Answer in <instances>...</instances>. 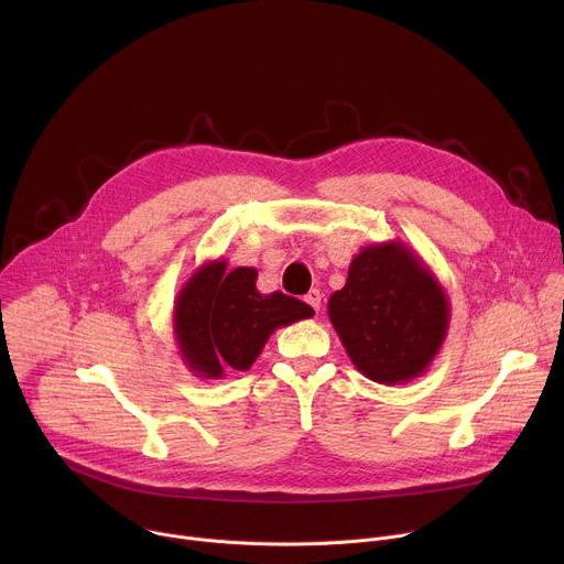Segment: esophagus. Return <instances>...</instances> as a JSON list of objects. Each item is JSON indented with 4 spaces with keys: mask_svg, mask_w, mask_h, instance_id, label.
<instances>
[{
    "mask_svg": "<svg viewBox=\"0 0 564 564\" xmlns=\"http://www.w3.org/2000/svg\"><path fill=\"white\" fill-rule=\"evenodd\" d=\"M321 296H324V294H321L318 290H310V292L305 294V303H307L314 312H318V310H321Z\"/></svg>",
    "mask_w": 564,
    "mask_h": 564,
    "instance_id": "1",
    "label": "esophagus"
}]
</instances>
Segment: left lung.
Segmentation results:
<instances>
[{"mask_svg":"<svg viewBox=\"0 0 564 564\" xmlns=\"http://www.w3.org/2000/svg\"><path fill=\"white\" fill-rule=\"evenodd\" d=\"M330 324L368 379L406 383L426 372L448 335L451 303L433 270L401 240L366 246L328 301Z\"/></svg>","mask_w":564,"mask_h":564,"instance_id":"8db88e82","label":"left lung"}]
</instances>
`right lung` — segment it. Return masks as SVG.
Here are the masks:
<instances>
[{
	"mask_svg": "<svg viewBox=\"0 0 564 564\" xmlns=\"http://www.w3.org/2000/svg\"><path fill=\"white\" fill-rule=\"evenodd\" d=\"M257 268L227 270L225 259L205 261L174 301V339L185 366L200 379L227 368L250 370L276 328L310 318L314 310L283 292L261 294Z\"/></svg>",
	"mask_w": 564,
	"mask_h": 564,
	"instance_id": "obj_1",
	"label": "right lung"
}]
</instances>
